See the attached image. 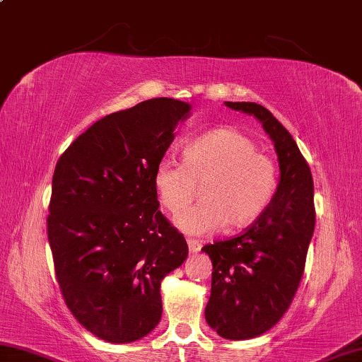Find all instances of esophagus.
Masks as SVG:
<instances>
[{
    "mask_svg": "<svg viewBox=\"0 0 362 362\" xmlns=\"http://www.w3.org/2000/svg\"><path fill=\"white\" fill-rule=\"evenodd\" d=\"M187 246H189V251H191V252H199L202 250V242H200V240H195V238H187Z\"/></svg>",
    "mask_w": 362,
    "mask_h": 362,
    "instance_id": "obj_1",
    "label": "esophagus"
}]
</instances>
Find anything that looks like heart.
I'll use <instances>...</instances> for the list:
<instances>
[{
  "label": "heart",
  "instance_id": "obj_1",
  "mask_svg": "<svg viewBox=\"0 0 362 362\" xmlns=\"http://www.w3.org/2000/svg\"><path fill=\"white\" fill-rule=\"evenodd\" d=\"M158 200L170 213H181L197 195L199 205L180 214L176 224L191 233L251 224L274 200L278 187L275 158L233 127H218L186 144L182 160L165 157L154 168Z\"/></svg>",
  "mask_w": 362,
  "mask_h": 362
}]
</instances>
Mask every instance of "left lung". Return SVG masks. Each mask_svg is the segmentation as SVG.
Returning a JSON list of instances; mask_svg holds the SVG:
<instances>
[{
    "label": "left lung",
    "instance_id": "left-lung-1",
    "mask_svg": "<svg viewBox=\"0 0 362 362\" xmlns=\"http://www.w3.org/2000/svg\"><path fill=\"white\" fill-rule=\"evenodd\" d=\"M226 105L262 124L280 162V185L261 216L240 235L202 248L213 262L206 322L221 337L246 340L274 327L299 288L315 230L313 177L291 133L267 107Z\"/></svg>",
    "mask_w": 362,
    "mask_h": 362
}]
</instances>
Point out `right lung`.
<instances>
[{"mask_svg": "<svg viewBox=\"0 0 362 362\" xmlns=\"http://www.w3.org/2000/svg\"><path fill=\"white\" fill-rule=\"evenodd\" d=\"M191 106L152 98L95 122L55 165L47 237L63 300L111 344L148 335L162 316L160 281L187 257L158 210L154 168Z\"/></svg>", "mask_w": 362, "mask_h": 362, "instance_id": "right-lung-1", "label": "right lung"}]
</instances>
